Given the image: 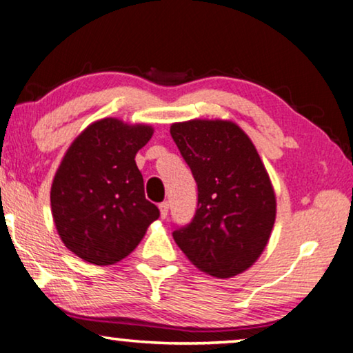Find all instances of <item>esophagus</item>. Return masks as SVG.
<instances>
[{"mask_svg": "<svg viewBox=\"0 0 353 353\" xmlns=\"http://www.w3.org/2000/svg\"><path fill=\"white\" fill-rule=\"evenodd\" d=\"M160 214H161V217L163 219H166L168 217V214H170V203L168 201H163V203H160Z\"/></svg>", "mask_w": 353, "mask_h": 353, "instance_id": "esophagus-1", "label": "esophagus"}]
</instances>
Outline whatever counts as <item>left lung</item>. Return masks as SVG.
Here are the masks:
<instances>
[{"instance_id":"obj_1","label":"left lung","mask_w":353,"mask_h":353,"mask_svg":"<svg viewBox=\"0 0 353 353\" xmlns=\"http://www.w3.org/2000/svg\"><path fill=\"white\" fill-rule=\"evenodd\" d=\"M198 187L190 224L172 232L193 265L230 278L254 264L269 241L276 201L251 139L232 121L192 120L171 126Z\"/></svg>"}]
</instances>
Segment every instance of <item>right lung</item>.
<instances>
[{
    "mask_svg": "<svg viewBox=\"0 0 353 353\" xmlns=\"http://www.w3.org/2000/svg\"><path fill=\"white\" fill-rule=\"evenodd\" d=\"M152 134L147 125L103 118L84 129L63 157L51 188L52 217L63 245L83 261H121L160 217L134 160Z\"/></svg>",
    "mask_w": 353,
    "mask_h": 353,
    "instance_id": "1",
    "label": "right lung"
}]
</instances>
